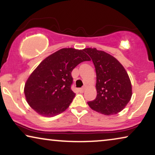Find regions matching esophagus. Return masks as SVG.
I'll list each match as a JSON object with an SVG mask.
<instances>
[{"label": "esophagus", "instance_id": "1", "mask_svg": "<svg viewBox=\"0 0 155 155\" xmlns=\"http://www.w3.org/2000/svg\"><path fill=\"white\" fill-rule=\"evenodd\" d=\"M84 88H79L78 89V91H79L80 93H84Z\"/></svg>", "mask_w": 155, "mask_h": 155}]
</instances>
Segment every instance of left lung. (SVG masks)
Returning a JSON list of instances; mask_svg holds the SVG:
<instances>
[{
    "instance_id": "left-lung-1",
    "label": "left lung",
    "mask_w": 155,
    "mask_h": 155,
    "mask_svg": "<svg viewBox=\"0 0 155 155\" xmlns=\"http://www.w3.org/2000/svg\"><path fill=\"white\" fill-rule=\"evenodd\" d=\"M84 51L91 57L96 71L97 96L88 102L92 110L105 115L123 110L132 96V86L122 64L110 54L88 48Z\"/></svg>"
}]
</instances>
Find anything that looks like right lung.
<instances>
[{"instance_id": "add662e5", "label": "right lung", "mask_w": 155, "mask_h": 155, "mask_svg": "<svg viewBox=\"0 0 155 155\" xmlns=\"http://www.w3.org/2000/svg\"><path fill=\"white\" fill-rule=\"evenodd\" d=\"M91 59L84 50L62 48L47 57L31 73L25 86L29 106L38 114L54 117L69 107L75 93L71 91V71Z\"/></svg>"}]
</instances>
